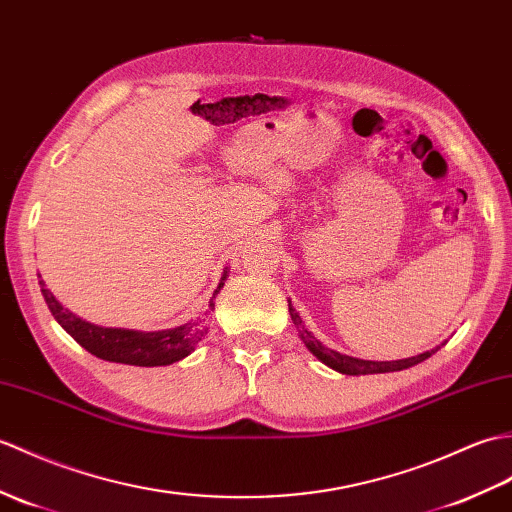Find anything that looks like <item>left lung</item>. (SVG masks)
<instances>
[{
  "label": "left lung",
  "mask_w": 512,
  "mask_h": 512,
  "mask_svg": "<svg viewBox=\"0 0 512 512\" xmlns=\"http://www.w3.org/2000/svg\"><path fill=\"white\" fill-rule=\"evenodd\" d=\"M288 310H290V316H292V323L296 325V329H299L301 334V340L305 342V347L310 349L316 358L327 364L329 368H334V371L342 373V375H373V373H395V371H403V368H410L414 364H419L423 360L430 358V355H434L438 349L443 347V344H438V347H434L432 351H425V353H419L414 355V358H406V360H392V362H373V360H360V358H351V355H342L334 349H327L323 342L316 340L312 331H307L303 320L299 316V312L294 310L292 307V301H288Z\"/></svg>",
  "instance_id": "1"
}]
</instances>
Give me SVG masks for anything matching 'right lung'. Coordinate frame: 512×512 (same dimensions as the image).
<instances>
[{"label": "right lung", "mask_w": 512, "mask_h": 512, "mask_svg": "<svg viewBox=\"0 0 512 512\" xmlns=\"http://www.w3.org/2000/svg\"><path fill=\"white\" fill-rule=\"evenodd\" d=\"M227 277V270H224L218 288L209 301L211 310L213 299H216V294L222 290L224 279ZM39 285L43 299L47 307H50L52 316L58 320V325H61L80 347H85L91 355H95V358L106 362L130 366H168L187 358V355L196 349V344L202 340V336L207 334V314L198 320H189V323L181 327L161 331H135L93 325L78 318L74 312L65 310V307L56 301V296L45 288V281L41 279V275Z\"/></svg>", "instance_id": "add662e5"}]
</instances>
